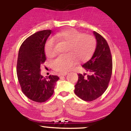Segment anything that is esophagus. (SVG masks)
Segmentation results:
<instances>
[{
	"instance_id": "obj_1",
	"label": "esophagus",
	"mask_w": 131,
	"mask_h": 131,
	"mask_svg": "<svg viewBox=\"0 0 131 131\" xmlns=\"http://www.w3.org/2000/svg\"><path fill=\"white\" fill-rule=\"evenodd\" d=\"M68 74L67 73H60V74H58L59 77H61V76H66L67 74Z\"/></svg>"
}]
</instances>
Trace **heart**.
Returning a JSON list of instances; mask_svg holds the SVG:
<instances>
[{
    "label": "heart",
    "mask_w": 131,
    "mask_h": 131,
    "mask_svg": "<svg viewBox=\"0 0 131 131\" xmlns=\"http://www.w3.org/2000/svg\"><path fill=\"white\" fill-rule=\"evenodd\" d=\"M57 40L68 43L66 52L68 53L58 56L52 62L53 70L61 73H66L71 70L78 60L81 62L90 60L96 48V40L94 36L70 28L58 33L54 37L47 40L44 50L48 58L54 57L57 53Z\"/></svg>",
    "instance_id": "1"
}]
</instances>
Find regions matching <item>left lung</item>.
I'll list each match as a JSON object with an SVG mask.
<instances>
[{
    "label": "left lung",
    "instance_id": "obj_1",
    "mask_svg": "<svg viewBox=\"0 0 131 131\" xmlns=\"http://www.w3.org/2000/svg\"><path fill=\"white\" fill-rule=\"evenodd\" d=\"M97 44L92 58L82 65L90 74H78V80L74 86V93L81 100L92 101L105 92L113 71V60L110 47L105 38L93 31Z\"/></svg>",
    "mask_w": 131,
    "mask_h": 131
}]
</instances>
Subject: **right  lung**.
Masks as SVG:
<instances>
[{"instance_id": "add662e5", "label": "right lung", "mask_w": 131, "mask_h": 131, "mask_svg": "<svg viewBox=\"0 0 131 131\" xmlns=\"http://www.w3.org/2000/svg\"><path fill=\"white\" fill-rule=\"evenodd\" d=\"M52 32L51 30L37 31L26 39L20 47L17 74L21 91L30 100L43 103L53 95L57 76L43 78L40 74V64L45 63V45Z\"/></svg>"}]
</instances>
